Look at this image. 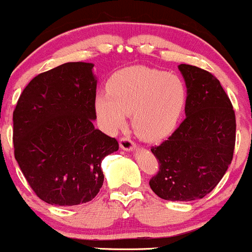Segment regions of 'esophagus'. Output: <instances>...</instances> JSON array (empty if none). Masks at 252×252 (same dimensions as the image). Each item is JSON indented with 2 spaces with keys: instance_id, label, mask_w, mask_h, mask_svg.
Segmentation results:
<instances>
[{
  "instance_id": "obj_1",
  "label": "esophagus",
  "mask_w": 252,
  "mask_h": 252,
  "mask_svg": "<svg viewBox=\"0 0 252 252\" xmlns=\"http://www.w3.org/2000/svg\"><path fill=\"white\" fill-rule=\"evenodd\" d=\"M120 146L124 151H132V149H135V147H136V143L134 141H131L129 137L123 136L120 139Z\"/></svg>"
}]
</instances>
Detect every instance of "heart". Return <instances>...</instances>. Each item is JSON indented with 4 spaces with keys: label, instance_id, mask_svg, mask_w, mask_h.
<instances>
[{
    "label": "heart",
    "instance_id": "heart-1",
    "mask_svg": "<svg viewBox=\"0 0 252 252\" xmlns=\"http://www.w3.org/2000/svg\"><path fill=\"white\" fill-rule=\"evenodd\" d=\"M188 87L183 77L160 69L135 65L111 76L107 91L95 94L94 110L109 132L123 128L131 113V128L140 139L167 136L183 112Z\"/></svg>",
    "mask_w": 252,
    "mask_h": 252
}]
</instances>
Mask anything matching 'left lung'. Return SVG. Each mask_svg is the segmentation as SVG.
<instances>
[{
	"mask_svg": "<svg viewBox=\"0 0 252 252\" xmlns=\"http://www.w3.org/2000/svg\"><path fill=\"white\" fill-rule=\"evenodd\" d=\"M188 87L185 120L161 145L151 148L159 171L151 189L167 201L203 198L233 158L236 115L220 81L209 71L179 64Z\"/></svg>",
	"mask_w": 252,
	"mask_h": 252,
	"instance_id": "obj_1",
	"label": "left lung"
}]
</instances>
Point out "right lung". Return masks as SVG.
<instances>
[{
    "mask_svg": "<svg viewBox=\"0 0 252 252\" xmlns=\"http://www.w3.org/2000/svg\"><path fill=\"white\" fill-rule=\"evenodd\" d=\"M93 64L69 62L30 81L13 112L14 156L44 202L76 206L95 197L101 161L118 142L93 126Z\"/></svg>",
    "mask_w": 252,
    "mask_h": 252,
    "instance_id": "add662e5",
    "label": "right lung"
}]
</instances>
